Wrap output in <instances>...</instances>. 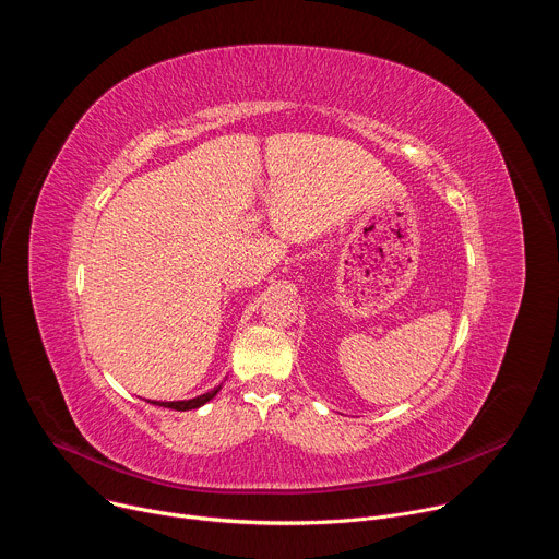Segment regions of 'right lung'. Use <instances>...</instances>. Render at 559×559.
Segmentation results:
<instances>
[{
    "label": "right lung",
    "mask_w": 559,
    "mask_h": 559,
    "mask_svg": "<svg viewBox=\"0 0 559 559\" xmlns=\"http://www.w3.org/2000/svg\"><path fill=\"white\" fill-rule=\"evenodd\" d=\"M218 389H221V384L218 386H214L212 391H205V393H201V395H197V397H190V401H173V403H162V401H147V403H152V405H158V407H168V409H175V412H190V409H199V407H203L205 403H210L212 397L218 393Z\"/></svg>",
    "instance_id": "add662e5"
}]
</instances>
